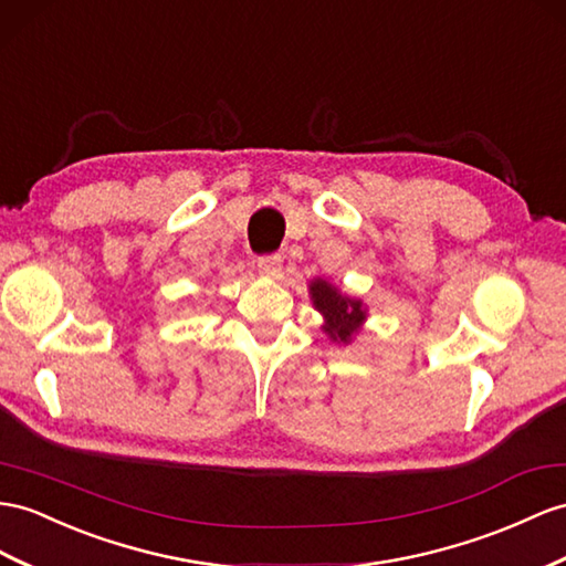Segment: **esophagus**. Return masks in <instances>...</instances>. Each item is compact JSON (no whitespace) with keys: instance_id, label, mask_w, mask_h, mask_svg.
<instances>
[{"instance_id":"34e87169","label":"esophagus","mask_w":566,"mask_h":566,"mask_svg":"<svg viewBox=\"0 0 566 566\" xmlns=\"http://www.w3.org/2000/svg\"><path fill=\"white\" fill-rule=\"evenodd\" d=\"M255 268L260 274H268V277H274L282 270V255L280 253H270V255H260L255 260Z\"/></svg>"}]
</instances>
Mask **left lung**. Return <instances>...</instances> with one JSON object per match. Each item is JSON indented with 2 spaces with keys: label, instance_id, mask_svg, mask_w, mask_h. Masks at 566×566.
I'll use <instances>...</instances> for the list:
<instances>
[{
  "label": "left lung",
  "instance_id": "1",
  "mask_svg": "<svg viewBox=\"0 0 566 566\" xmlns=\"http://www.w3.org/2000/svg\"><path fill=\"white\" fill-rule=\"evenodd\" d=\"M311 294L315 308L325 315L327 335L335 342H349L366 317L364 308H360V301L342 296L335 286L323 280H315L311 284Z\"/></svg>",
  "mask_w": 566,
  "mask_h": 566
}]
</instances>
